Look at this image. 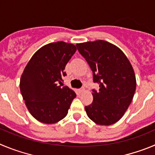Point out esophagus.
<instances>
[{"mask_svg":"<svg viewBox=\"0 0 155 155\" xmlns=\"http://www.w3.org/2000/svg\"><path fill=\"white\" fill-rule=\"evenodd\" d=\"M79 92H80V93H83V92H84V90H85V89L84 88H81V89H79Z\"/></svg>","mask_w":155,"mask_h":155,"instance_id":"obj_1","label":"esophagus"}]
</instances>
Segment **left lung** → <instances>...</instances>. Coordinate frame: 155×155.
I'll use <instances>...</instances> for the list:
<instances>
[{
	"label": "left lung",
	"mask_w": 155,
	"mask_h": 155,
	"mask_svg": "<svg viewBox=\"0 0 155 155\" xmlns=\"http://www.w3.org/2000/svg\"><path fill=\"white\" fill-rule=\"evenodd\" d=\"M76 47L93 71V82L100 85L98 91L93 90V103L85 107L86 114L97 124H114L126 112L136 90L131 64L118 47L104 40Z\"/></svg>",
	"instance_id": "left-lung-1"
}]
</instances>
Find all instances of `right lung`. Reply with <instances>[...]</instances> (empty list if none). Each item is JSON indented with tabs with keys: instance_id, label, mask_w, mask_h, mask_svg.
<instances>
[{
	"instance_id": "right-lung-1",
	"label": "right lung",
	"mask_w": 155,
	"mask_h": 155,
	"mask_svg": "<svg viewBox=\"0 0 155 155\" xmlns=\"http://www.w3.org/2000/svg\"><path fill=\"white\" fill-rule=\"evenodd\" d=\"M76 47L64 41L49 43L38 50L28 62L20 80V90L30 114L37 120L51 124L67 115L76 97L62 86L65 65Z\"/></svg>"
}]
</instances>
